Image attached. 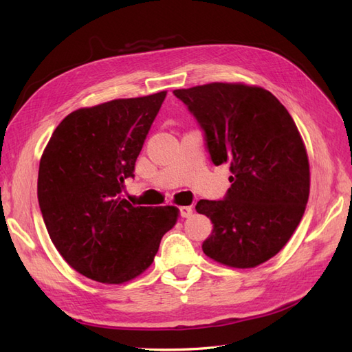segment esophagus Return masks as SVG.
I'll return each mask as SVG.
<instances>
[{
  "mask_svg": "<svg viewBox=\"0 0 352 352\" xmlns=\"http://www.w3.org/2000/svg\"><path fill=\"white\" fill-rule=\"evenodd\" d=\"M179 214H180V217H184V219H186V217H190L192 216V207H179Z\"/></svg>",
  "mask_w": 352,
  "mask_h": 352,
  "instance_id": "esophagus-1",
  "label": "esophagus"
}]
</instances>
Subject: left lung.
<instances>
[{"label": "left lung", "mask_w": 352, "mask_h": 352, "mask_svg": "<svg viewBox=\"0 0 352 352\" xmlns=\"http://www.w3.org/2000/svg\"><path fill=\"white\" fill-rule=\"evenodd\" d=\"M173 94L204 132L212 164L232 173L223 199L195 206L212 223L202 251L238 269L267 261L300 225L310 194L308 157L291 114L269 91L242 83Z\"/></svg>", "instance_id": "obj_1"}]
</instances>
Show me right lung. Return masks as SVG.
<instances>
[{
	"label": "right lung",
	"mask_w": 352,
	"mask_h": 352,
	"mask_svg": "<svg viewBox=\"0 0 352 352\" xmlns=\"http://www.w3.org/2000/svg\"><path fill=\"white\" fill-rule=\"evenodd\" d=\"M166 91L70 113L42 154L38 201L52 243L69 265L101 283L150 267L176 207H133L120 198Z\"/></svg>",
	"instance_id": "obj_1"
}]
</instances>
